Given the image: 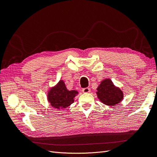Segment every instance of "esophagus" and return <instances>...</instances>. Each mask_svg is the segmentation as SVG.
<instances>
[{
  "instance_id": "34e87169",
  "label": "esophagus",
  "mask_w": 157,
  "mask_h": 157,
  "mask_svg": "<svg viewBox=\"0 0 157 157\" xmlns=\"http://www.w3.org/2000/svg\"><path fill=\"white\" fill-rule=\"evenodd\" d=\"M82 92L83 93H88V92H90V88H88V87H87V88H83L82 89Z\"/></svg>"
}]
</instances>
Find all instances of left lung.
Masks as SVG:
<instances>
[{
	"label": "left lung",
	"instance_id": "left-lung-1",
	"mask_svg": "<svg viewBox=\"0 0 157 157\" xmlns=\"http://www.w3.org/2000/svg\"><path fill=\"white\" fill-rule=\"evenodd\" d=\"M97 96L103 103L113 106L121 102L123 99L122 90L113 84L110 79L103 80L97 88Z\"/></svg>",
	"mask_w": 157,
	"mask_h": 157
}]
</instances>
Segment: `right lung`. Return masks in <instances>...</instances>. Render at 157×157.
<instances>
[{
  "instance_id": "1",
  "label": "right lung",
  "mask_w": 157,
  "mask_h": 157,
  "mask_svg": "<svg viewBox=\"0 0 157 157\" xmlns=\"http://www.w3.org/2000/svg\"><path fill=\"white\" fill-rule=\"evenodd\" d=\"M78 94L76 90H68L63 80H59L56 86L52 87L48 94V100L51 106L59 109L69 107L74 102V98Z\"/></svg>"
}]
</instances>
